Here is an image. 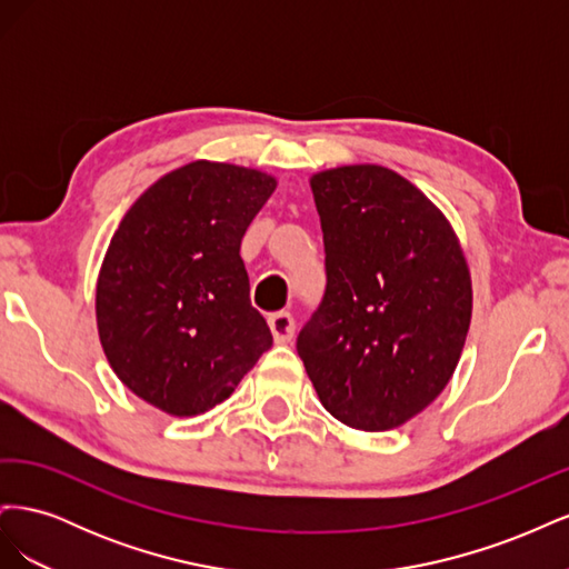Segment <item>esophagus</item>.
I'll use <instances>...</instances> for the list:
<instances>
[{"mask_svg": "<svg viewBox=\"0 0 569 569\" xmlns=\"http://www.w3.org/2000/svg\"><path fill=\"white\" fill-rule=\"evenodd\" d=\"M268 325H270V332H272L274 343H287V341H291V337H295V330H297L295 318H291V313H287V311L272 313V316L268 318Z\"/></svg>", "mask_w": 569, "mask_h": 569, "instance_id": "34e87169", "label": "esophagus"}]
</instances>
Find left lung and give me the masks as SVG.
Here are the masks:
<instances>
[{"instance_id":"8db88e82","label":"left lung","mask_w":569,"mask_h":569,"mask_svg":"<svg viewBox=\"0 0 569 569\" xmlns=\"http://www.w3.org/2000/svg\"><path fill=\"white\" fill-rule=\"evenodd\" d=\"M325 242V295L297 337L332 416L385 432L432 403L458 366L472 284L449 220L385 166L311 178Z\"/></svg>"}]
</instances>
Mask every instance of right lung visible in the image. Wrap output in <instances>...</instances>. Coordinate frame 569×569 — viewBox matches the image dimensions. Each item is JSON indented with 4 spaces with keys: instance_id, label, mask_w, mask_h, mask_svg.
I'll return each instance as SVG.
<instances>
[{
    "instance_id": "obj_1",
    "label": "right lung",
    "mask_w": 569,
    "mask_h": 569,
    "mask_svg": "<svg viewBox=\"0 0 569 569\" xmlns=\"http://www.w3.org/2000/svg\"><path fill=\"white\" fill-rule=\"evenodd\" d=\"M272 176L194 161L153 182L120 220L97 280V327L113 372L168 416L228 399L272 347L239 247Z\"/></svg>"
}]
</instances>
